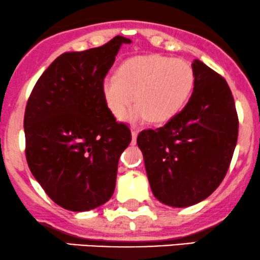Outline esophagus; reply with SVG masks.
Segmentation results:
<instances>
[{
  "label": "esophagus",
  "mask_w": 260,
  "mask_h": 260,
  "mask_svg": "<svg viewBox=\"0 0 260 260\" xmlns=\"http://www.w3.org/2000/svg\"><path fill=\"white\" fill-rule=\"evenodd\" d=\"M137 135H138V130H136V129H133V130H131V136H133V140H131V145H135V144H136V138H137Z\"/></svg>",
  "instance_id": "obj_1"
}]
</instances>
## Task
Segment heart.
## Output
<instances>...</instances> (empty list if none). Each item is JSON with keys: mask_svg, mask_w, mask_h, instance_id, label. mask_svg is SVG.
I'll return each mask as SVG.
<instances>
[{"mask_svg": "<svg viewBox=\"0 0 260 260\" xmlns=\"http://www.w3.org/2000/svg\"><path fill=\"white\" fill-rule=\"evenodd\" d=\"M195 72L190 62L151 54L126 59L117 76L103 79L101 91L106 106L120 117L134 99L138 104L123 119L137 124L150 119L163 123L176 116L193 93Z\"/></svg>", "mask_w": 260, "mask_h": 260, "instance_id": "obj_1", "label": "heart"}]
</instances>
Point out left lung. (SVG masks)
Wrapping results in <instances>:
<instances>
[{
	"mask_svg": "<svg viewBox=\"0 0 260 260\" xmlns=\"http://www.w3.org/2000/svg\"><path fill=\"white\" fill-rule=\"evenodd\" d=\"M191 66L194 90L182 111L162 127L137 136L152 194L177 208L199 204L219 187L239 126L226 80L200 60Z\"/></svg>",
	"mask_w": 260,
	"mask_h": 260,
	"instance_id": "left-lung-1",
	"label": "left lung"
}]
</instances>
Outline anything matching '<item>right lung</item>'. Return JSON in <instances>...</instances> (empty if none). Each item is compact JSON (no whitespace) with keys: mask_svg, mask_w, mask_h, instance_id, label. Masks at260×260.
<instances>
[{"mask_svg":"<svg viewBox=\"0 0 260 260\" xmlns=\"http://www.w3.org/2000/svg\"><path fill=\"white\" fill-rule=\"evenodd\" d=\"M116 37L101 47L66 52L39 78L24 112L26 158L35 180L60 207L91 211L116 187L119 156L131 142L116 122L101 85L123 44Z\"/></svg>","mask_w":260,"mask_h":260,"instance_id":"obj_1","label":"right lung"}]
</instances>
